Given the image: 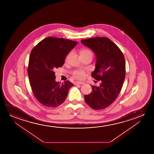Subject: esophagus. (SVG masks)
<instances>
[{"mask_svg":"<svg viewBox=\"0 0 154 154\" xmlns=\"http://www.w3.org/2000/svg\"><path fill=\"white\" fill-rule=\"evenodd\" d=\"M84 82H75V85H83L84 84Z\"/></svg>","mask_w":154,"mask_h":154,"instance_id":"1","label":"esophagus"}]
</instances>
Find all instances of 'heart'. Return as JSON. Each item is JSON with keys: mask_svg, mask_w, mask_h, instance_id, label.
Here are the masks:
<instances>
[{"mask_svg": "<svg viewBox=\"0 0 154 154\" xmlns=\"http://www.w3.org/2000/svg\"><path fill=\"white\" fill-rule=\"evenodd\" d=\"M72 55V52L69 53L66 57L65 61L67 62L70 56ZM94 56V53L93 51L88 48H84L81 49L80 51V56H84V57H90L92 58ZM74 77L75 78L78 79H82L85 76V72L82 70L77 71L74 73Z\"/></svg>", "mask_w": 154, "mask_h": 154, "instance_id": "obj_1", "label": "heart"}]
</instances>
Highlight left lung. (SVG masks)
<instances>
[{
    "label": "left lung",
    "instance_id": "left-lung-1",
    "mask_svg": "<svg viewBox=\"0 0 154 154\" xmlns=\"http://www.w3.org/2000/svg\"><path fill=\"white\" fill-rule=\"evenodd\" d=\"M81 42L96 54V68L91 76L101 81L99 87L91 86L93 91L85 95V100L94 109H105L114 103L122 88L126 75L124 56L119 47L107 37H96Z\"/></svg>",
    "mask_w": 154,
    "mask_h": 154
}]
</instances>
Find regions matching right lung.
I'll list each match as a JSON object with an SVG mask.
<instances>
[{"mask_svg":"<svg viewBox=\"0 0 154 154\" xmlns=\"http://www.w3.org/2000/svg\"><path fill=\"white\" fill-rule=\"evenodd\" d=\"M77 42L48 37L32 49L28 66V75L32 91L42 105L57 107L65 100L74 84L67 80L55 81V69L63 65L66 56Z\"/></svg>","mask_w":154,"mask_h":154,"instance_id":"add662e5","label":"right lung"}]
</instances>
